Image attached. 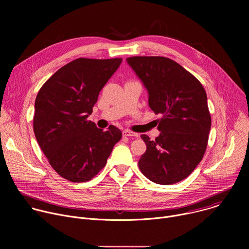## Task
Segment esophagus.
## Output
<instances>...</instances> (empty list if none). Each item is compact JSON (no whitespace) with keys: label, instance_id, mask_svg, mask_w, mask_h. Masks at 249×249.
<instances>
[{"label":"esophagus","instance_id":"34e87169","mask_svg":"<svg viewBox=\"0 0 249 249\" xmlns=\"http://www.w3.org/2000/svg\"><path fill=\"white\" fill-rule=\"evenodd\" d=\"M122 134H123V136H125V137H138V134H137V133L132 132V131H130V130H124V131L122 132Z\"/></svg>","mask_w":249,"mask_h":249}]
</instances>
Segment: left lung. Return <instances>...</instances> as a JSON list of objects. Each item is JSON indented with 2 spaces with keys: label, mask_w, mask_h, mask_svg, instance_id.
Instances as JSON below:
<instances>
[{
  "label": "left lung",
  "mask_w": 249,
  "mask_h": 249,
  "mask_svg": "<svg viewBox=\"0 0 249 249\" xmlns=\"http://www.w3.org/2000/svg\"><path fill=\"white\" fill-rule=\"evenodd\" d=\"M149 93V106L161 114L159 137L141 135L147 151L139 167L151 181L168 185L183 180L205 154L211 115L201 83L175 61L160 56L126 59Z\"/></svg>",
  "instance_id": "obj_1"
}]
</instances>
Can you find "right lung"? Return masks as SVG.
<instances>
[{
	"instance_id": "1",
	"label": "right lung",
	"mask_w": 249,
	"mask_h": 249,
	"mask_svg": "<svg viewBox=\"0 0 249 249\" xmlns=\"http://www.w3.org/2000/svg\"><path fill=\"white\" fill-rule=\"evenodd\" d=\"M121 62V58L76 59L59 69L37 93L35 138L50 165L69 181L90 180L122 137L113 125L103 131L88 120L99 91Z\"/></svg>"
}]
</instances>
